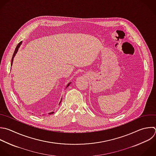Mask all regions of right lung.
I'll use <instances>...</instances> for the list:
<instances>
[{
    "mask_svg": "<svg viewBox=\"0 0 156 156\" xmlns=\"http://www.w3.org/2000/svg\"><path fill=\"white\" fill-rule=\"evenodd\" d=\"M21 44H22V41H21L20 43H19L18 44V45H17V46H16V49H15V52H14V53H13V57H12V62H11V66H12V65H13V58H14V57H15V55H16V53H17V52H18V49H19V48H20V46L21 45ZM70 83H69L68 85H67V86H66V88L70 85ZM62 101V99H61V101H60V102ZM54 112H51V113H49V114H52V113H54Z\"/></svg>",
    "mask_w": 156,
    "mask_h": 156,
    "instance_id": "right-lung-1",
    "label": "right lung"
}]
</instances>
